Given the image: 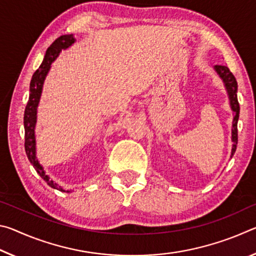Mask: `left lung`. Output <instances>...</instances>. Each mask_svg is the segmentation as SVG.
Here are the masks:
<instances>
[{
  "label": "left lung",
  "instance_id": "left-lung-1",
  "mask_svg": "<svg viewBox=\"0 0 256 256\" xmlns=\"http://www.w3.org/2000/svg\"><path fill=\"white\" fill-rule=\"evenodd\" d=\"M214 71L216 74L219 76L220 79L222 80L224 88H226V92L228 94V99H229V105H230V108L232 110L234 118H232V154H230V158H232L234 154L236 151V146H237V122H238V118H240V104H238L237 100V81L234 76L232 73L229 71V68L227 66H216Z\"/></svg>",
  "mask_w": 256,
  "mask_h": 256
}]
</instances>
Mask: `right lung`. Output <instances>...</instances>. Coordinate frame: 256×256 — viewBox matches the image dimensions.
Wrapping results in <instances>:
<instances>
[{
    "label": "right lung",
    "mask_w": 256,
    "mask_h": 256,
    "mask_svg": "<svg viewBox=\"0 0 256 256\" xmlns=\"http://www.w3.org/2000/svg\"><path fill=\"white\" fill-rule=\"evenodd\" d=\"M76 38L73 37V34H62V36H60L58 40H55L53 44L47 48L45 58L42 60V63L40 64V68L34 73L32 81H30L29 99L27 106H26L24 116V149L29 162H32L34 168L38 172V175H40L52 188L58 190L60 192L66 193H71L72 190H64L62 186L55 183V182L46 174L44 167H42L40 162H38L36 154V136H34V128H36L37 123V108L40 102L42 86H44L45 79L50 70L52 63L58 58L60 52L68 50V47L72 46Z\"/></svg>",
    "instance_id": "right-lung-1"
}]
</instances>
